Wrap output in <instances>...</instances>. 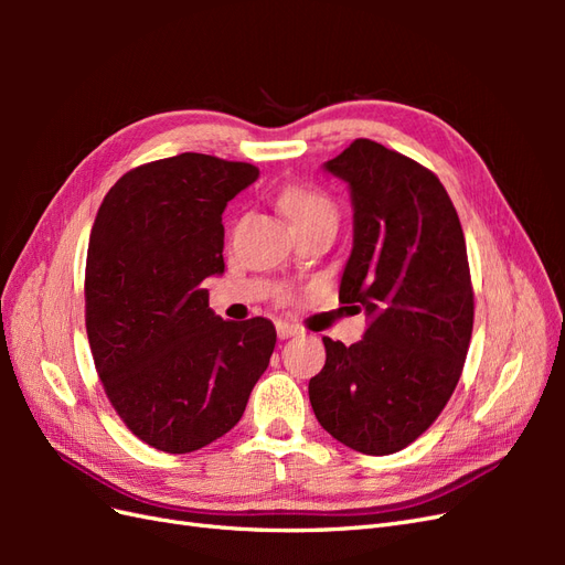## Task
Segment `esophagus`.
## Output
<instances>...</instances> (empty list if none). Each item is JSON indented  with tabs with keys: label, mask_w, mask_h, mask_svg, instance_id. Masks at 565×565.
Returning <instances> with one entry per match:
<instances>
[{
	"label": "esophagus",
	"mask_w": 565,
	"mask_h": 565,
	"mask_svg": "<svg viewBox=\"0 0 565 565\" xmlns=\"http://www.w3.org/2000/svg\"><path fill=\"white\" fill-rule=\"evenodd\" d=\"M276 332L280 339H289V337L299 334V328H295V324H289V322H276Z\"/></svg>",
	"instance_id": "obj_1"
}]
</instances>
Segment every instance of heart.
<instances>
[{
    "mask_svg": "<svg viewBox=\"0 0 565 565\" xmlns=\"http://www.w3.org/2000/svg\"><path fill=\"white\" fill-rule=\"evenodd\" d=\"M278 204L295 228L316 224V221H337L334 200L311 183H287L278 195Z\"/></svg>",
    "mask_w": 565,
    "mask_h": 565,
    "instance_id": "1",
    "label": "heart"
}]
</instances>
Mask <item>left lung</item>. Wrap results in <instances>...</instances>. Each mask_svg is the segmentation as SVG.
<instances>
[{
    "label": "left lung",
    "instance_id": "left-lung-1",
    "mask_svg": "<svg viewBox=\"0 0 565 565\" xmlns=\"http://www.w3.org/2000/svg\"><path fill=\"white\" fill-rule=\"evenodd\" d=\"M349 183L353 249L339 301L370 318L358 344L322 337L309 382L316 419L363 455L417 440L459 382L473 330V287L459 216L438 177L370 139L324 162Z\"/></svg>",
    "mask_w": 565,
    "mask_h": 565
}]
</instances>
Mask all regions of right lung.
I'll list each match as a JSON object with an SVG mask.
<instances>
[{
	"instance_id": "right-lung-1",
	"label": "right lung",
	"mask_w": 565,
	"mask_h": 565,
	"mask_svg": "<svg viewBox=\"0 0 565 565\" xmlns=\"http://www.w3.org/2000/svg\"><path fill=\"white\" fill-rule=\"evenodd\" d=\"M256 177L181 152L131 169L98 207L84 273L94 365L119 419L156 450L228 434L276 349L270 320L218 318L202 287L224 273L221 214Z\"/></svg>"
}]
</instances>
